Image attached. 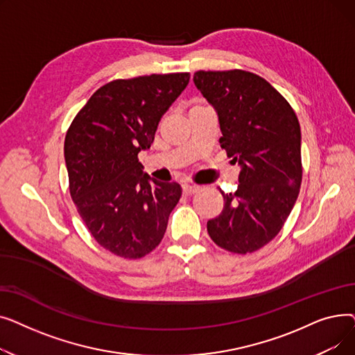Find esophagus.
<instances>
[{
	"instance_id": "1",
	"label": "esophagus",
	"mask_w": 355,
	"mask_h": 355,
	"mask_svg": "<svg viewBox=\"0 0 355 355\" xmlns=\"http://www.w3.org/2000/svg\"><path fill=\"white\" fill-rule=\"evenodd\" d=\"M198 189H200V187H198V185H196V184H190V182L182 184V193H184L185 196H191V194L197 193Z\"/></svg>"
}]
</instances>
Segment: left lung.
Listing matches in <instances>:
<instances>
[{"instance_id": "left-lung-1", "label": "left lung", "mask_w": 355, "mask_h": 355, "mask_svg": "<svg viewBox=\"0 0 355 355\" xmlns=\"http://www.w3.org/2000/svg\"><path fill=\"white\" fill-rule=\"evenodd\" d=\"M194 85L214 107L220 145L239 164L234 193L207 221L216 245L246 254L268 245L291 214L302 181L301 126L286 99L250 71H196Z\"/></svg>"}]
</instances>
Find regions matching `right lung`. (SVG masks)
Returning a JSON list of instances; mask_svg holds the SVG:
<instances>
[{"instance_id": "add662e5", "label": "right lung", "mask_w": 355, "mask_h": 355, "mask_svg": "<svg viewBox=\"0 0 355 355\" xmlns=\"http://www.w3.org/2000/svg\"><path fill=\"white\" fill-rule=\"evenodd\" d=\"M189 82V73H170L106 83L67 130L70 196L90 234L116 256L153 252L181 197V185L149 177L138 154L151 146L161 116Z\"/></svg>"}]
</instances>
